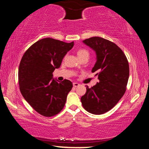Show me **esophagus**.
<instances>
[{
    "label": "esophagus",
    "mask_w": 149,
    "mask_h": 149,
    "mask_svg": "<svg viewBox=\"0 0 149 149\" xmlns=\"http://www.w3.org/2000/svg\"><path fill=\"white\" fill-rule=\"evenodd\" d=\"M73 85H74V87H78V86H79V84H78V83H76V82H74V83H73Z\"/></svg>",
    "instance_id": "34e87169"
}]
</instances>
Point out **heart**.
I'll return each mask as SVG.
<instances>
[{"label":"heart","instance_id":"b5f03b06","mask_svg":"<svg viewBox=\"0 0 149 149\" xmlns=\"http://www.w3.org/2000/svg\"><path fill=\"white\" fill-rule=\"evenodd\" d=\"M77 55H78V56H79V58L83 57V56H88V57H89V53L87 50L80 49V50H78Z\"/></svg>","mask_w":149,"mask_h":149}]
</instances>
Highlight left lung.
Segmentation results:
<instances>
[{
  "instance_id": "8db88e82",
  "label": "left lung",
  "mask_w": 149,
  "mask_h": 149,
  "mask_svg": "<svg viewBox=\"0 0 149 149\" xmlns=\"http://www.w3.org/2000/svg\"><path fill=\"white\" fill-rule=\"evenodd\" d=\"M96 53L97 61L92 69L99 82L81 98L87 112L99 115L107 112L117 104L124 95L129 79L130 68L122 49L114 42L99 37L83 41Z\"/></svg>"
}]
</instances>
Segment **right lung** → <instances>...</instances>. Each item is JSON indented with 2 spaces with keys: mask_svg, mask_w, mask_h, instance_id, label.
I'll return each instance as SVG.
<instances>
[{
  "mask_svg": "<svg viewBox=\"0 0 149 149\" xmlns=\"http://www.w3.org/2000/svg\"><path fill=\"white\" fill-rule=\"evenodd\" d=\"M52 38L35 42L20 61L18 70L19 90L33 109L45 117L54 116L64 108L67 95L73 87L70 80L62 82L53 78L62 59L74 47Z\"/></svg>",
  "mask_w": 149,
  "mask_h": 149,
  "instance_id": "right-lung-1",
  "label": "right lung"
}]
</instances>
